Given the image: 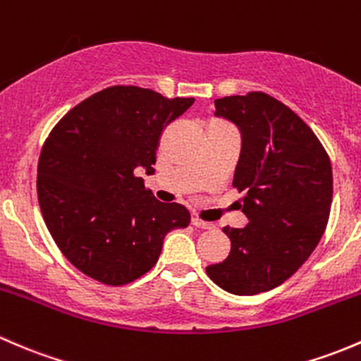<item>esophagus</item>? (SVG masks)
Returning a JSON list of instances; mask_svg holds the SVG:
<instances>
[{
	"label": "esophagus",
	"instance_id": "34e87169",
	"mask_svg": "<svg viewBox=\"0 0 361 361\" xmlns=\"http://www.w3.org/2000/svg\"><path fill=\"white\" fill-rule=\"evenodd\" d=\"M192 226H195V228H198V229H212L214 228V224H212V222H207V221H202V219H198V217H192Z\"/></svg>",
	"mask_w": 361,
	"mask_h": 361
}]
</instances>
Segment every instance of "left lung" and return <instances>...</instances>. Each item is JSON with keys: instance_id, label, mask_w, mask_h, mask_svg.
<instances>
[{"instance_id": "left-lung-1", "label": "left lung", "mask_w": 361, "mask_h": 361, "mask_svg": "<svg viewBox=\"0 0 361 361\" xmlns=\"http://www.w3.org/2000/svg\"><path fill=\"white\" fill-rule=\"evenodd\" d=\"M215 116L241 132L233 185L243 192V229L226 226L231 252L207 267L215 285L255 295L292 276L317 248L332 205L325 147L290 107L264 92L215 100Z\"/></svg>"}]
</instances>
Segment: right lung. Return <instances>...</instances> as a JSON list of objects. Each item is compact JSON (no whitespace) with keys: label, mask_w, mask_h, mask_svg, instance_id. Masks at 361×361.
<instances>
[{"label":"right lung","mask_w":361,"mask_h":361,"mask_svg":"<svg viewBox=\"0 0 361 361\" xmlns=\"http://www.w3.org/2000/svg\"><path fill=\"white\" fill-rule=\"evenodd\" d=\"M195 99L140 87L104 88L54 126L38 161V202L51 238L76 269L120 287L158 261L163 238L191 222L135 176L153 173L159 137Z\"/></svg>","instance_id":"1"}]
</instances>
